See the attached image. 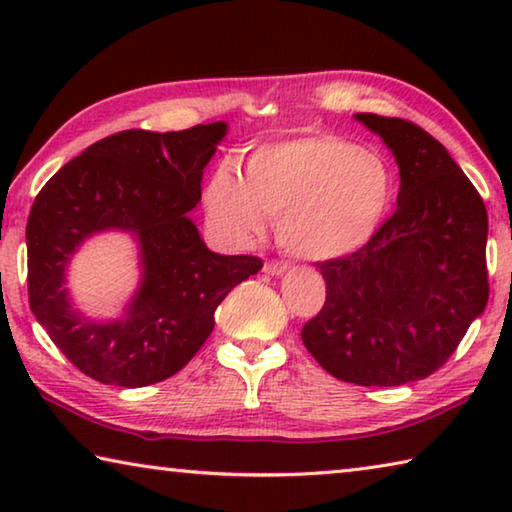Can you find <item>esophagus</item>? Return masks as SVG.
I'll list each match as a JSON object with an SVG mask.
<instances>
[{
	"mask_svg": "<svg viewBox=\"0 0 512 512\" xmlns=\"http://www.w3.org/2000/svg\"><path fill=\"white\" fill-rule=\"evenodd\" d=\"M287 264H282V262H268L266 266H264V273L266 275H273V277H277V275H284L287 273Z\"/></svg>",
	"mask_w": 512,
	"mask_h": 512,
	"instance_id": "34e87169",
	"label": "esophagus"
}]
</instances>
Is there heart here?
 I'll use <instances>...</instances> for the list:
<instances>
[{
	"label": "heart",
	"instance_id": "b5f03b06",
	"mask_svg": "<svg viewBox=\"0 0 512 512\" xmlns=\"http://www.w3.org/2000/svg\"><path fill=\"white\" fill-rule=\"evenodd\" d=\"M397 198L393 162L348 137L311 133L259 146L246 173L221 164L205 187V210L235 244L264 232L277 216L287 253L329 262L357 253L386 223Z\"/></svg>",
	"mask_w": 512,
	"mask_h": 512
}]
</instances>
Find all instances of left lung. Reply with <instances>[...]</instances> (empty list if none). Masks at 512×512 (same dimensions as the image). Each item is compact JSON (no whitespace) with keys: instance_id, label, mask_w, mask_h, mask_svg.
Here are the masks:
<instances>
[{"instance_id":"1","label":"left lung","mask_w":512,"mask_h":512,"mask_svg":"<svg viewBox=\"0 0 512 512\" xmlns=\"http://www.w3.org/2000/svg\"><path fill=\"white\" fill-rule=\"evenodd\" d=\"M400 167L397 210L357 253L318 264L327 300L302 343L329 375L402 386L436 372L488 305L481 196L411 121L359 112Z\"/></svg>"}]
</instances>
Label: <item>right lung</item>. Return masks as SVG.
I'll return each instance as SVG.
<instances>
[{
    "mask_svg": "<svg viewBox=\"0 0 512 512\" xmlns=\"http://www.w3.org/2000/svg\"><path fill=\"white\" fill-rule=\"evenodd\" d=\"M225 135V121L110 135L40 189L27 223L29 305L83 375L124 388L176 375L212 334L221 300L262 268L257 257L214 253L189 216ZM106 231L136 239L141 282L117 317L92 319L75 309L66 271Z\"/></svg>",
    "mask_w": 512,
    "mask_h": 512,
    "instance_id": "right-lung-1",
    "label": "right lung"
}]
</instances>
